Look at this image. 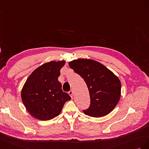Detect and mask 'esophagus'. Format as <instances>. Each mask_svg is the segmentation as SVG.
Wrapping results in <instances>:
<instances>
[{
  "instance_id": "34e87169",
  "label": "esophagus",
  "mask_w": 149,
  "mask_h": 149,
  "mask_svg": "<svg viewBox=\"0 0 149 149\" xmlns=\"http://www.w3.org/2000/svg\"><path fill=\"white\" fill-rule=\"evenodd\" d=\"M69 95L72 98V97H73V91H70L69 92Z\"/></svg>"
}]
</instances>
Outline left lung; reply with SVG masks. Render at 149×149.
<instances>
[{
	"mask_svg": "<svg viewBox=\"0 0 149 149\" xmlns=\"http://www.w3.org/2000/svg\"><path fill=\"white\" fill-rule=\"evenodd\" d=\"M69 65L86 82L91 105L86 115L101 117L111 112L121 96V83L117 76L101 63L90 58H79Z\"/></svg>",
	"mask_w": 149,
	"mask_h": 149,
	"instance_id": "1",
	"label": "left lung"
}]
</instances>
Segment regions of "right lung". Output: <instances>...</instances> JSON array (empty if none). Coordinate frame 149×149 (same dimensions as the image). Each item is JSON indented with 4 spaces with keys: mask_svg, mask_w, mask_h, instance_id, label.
Segmentation results:
<instances>
[{
    "mask_svg": "<svg viewBox=\"0 0 149 149\" xmlns=\"http://www.w3.org/2000/svg\"><path fill=\"white\" fill-rule=\"evenodd\" d=\"M65 61L42 64L29 75L21 91V99L28 112L40 120H49L61 113L71 97L62 90L58 82Z\"/></svg>",
    "mask_w": 149,
    "mask_h": 149,
    "instance_id": "obj_1",
    "label": "right lung"
}]
</instances>
